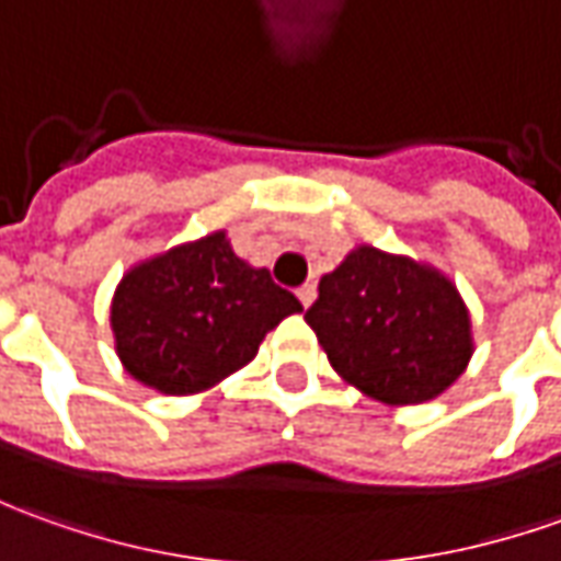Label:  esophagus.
Segmentation results:
<instances>
[{
    "mask_svg": "<svg viewBox=\"0 0 561 561\" xmlns=\"http://www.w3.org/2000/svg\"><path fill=\"white\" fill-rule=\"evenodd\" d=\"M297 297H300L304 310H307V307H312V300H316V285H304V288L297 291Z\"/></svg>",
    "mask_w": 561,
    "mask_h": 561,
    "instance_id": "34e87169",
    "label": "esophagus"
}]
</instances>
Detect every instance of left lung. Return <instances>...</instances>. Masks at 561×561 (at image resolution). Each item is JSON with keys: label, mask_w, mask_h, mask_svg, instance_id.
Instances as JSON below:
<instances>
[{"label": "left lung", "mask_w": 561, "mask_h": 561, "mask_svg": "<svg viewBox=\"0 0 561 561\" xmlns=\"http://www.w3.org/2000/svg\"><path fill=\"white\" fill-rule=\"evenodd\" d=\"M331 368L383 405L430 402L472 359L470 310L442 270L356 245L307 310Z\"/></svg>", "instance_id": "8db88e82"}]
</instances>
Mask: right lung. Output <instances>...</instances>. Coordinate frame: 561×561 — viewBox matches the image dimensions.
Instances as JSON below:
<instances>
[{"label":"right lung","mask_w":561,"mask_h":561,"mask_svg":"<svg viewBox=\"0 0 561 561\" xmlns=\"http://www.w3.org/2000/svg\"><path fill=\"white\" fill-rule=\"evenodd\" d=\"M300 300L232 251L227 230L137 261L110 304L122 368L165 396H196L245 368Z\"/></svg>","instance_id":"obj_1"}]
</instances>
